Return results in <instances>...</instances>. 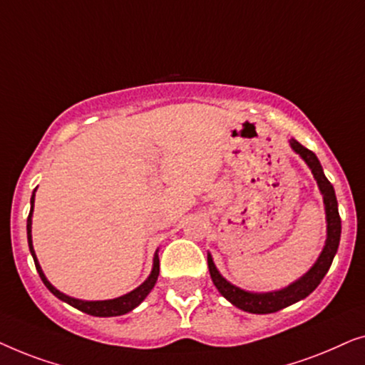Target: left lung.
Listing matches in <instances>:
<instances>
[{"label":"left lung","mask_w":365,"mask_h":365,"mask_svg":"<svg viewBox=\"0 0 365 365\" xmlns=\"http://www.w3.org/2000/svg\"><path fill=\"white\" fill-rule=\"evenodd\" d=\"M291 146L297 154H301V158L307 163V166L311 168L314 178H316V181L319 184V189H321L324 196L326 216H327V241H326V246L322 249V254L317 259V262L314 264L312 269L306 274V276H302L297 282L291 284V286L282 289V291L267 292V294L246 292L242 291V289L232 286L231 282H227L226 279L217 272L211 256H207V266H209V272H211L214 286L217 287V291L221 292L229 302L246 312H252V314L277 312L281 311V309L291 306V304L301 301L304 297H307L309 294H311L314 289L321 284L324 276L327 274L329 267H331V264L334 261V256H336L337 252L339 241H341V216H339L337 199H336V192H334L332 184L329 182V179L322 171L321 163H319L317 156L311 151V149L304 148L301 143L296 141V139H291Z\"/></svg>","instance_id":"left-lung-1"}]
</instances>
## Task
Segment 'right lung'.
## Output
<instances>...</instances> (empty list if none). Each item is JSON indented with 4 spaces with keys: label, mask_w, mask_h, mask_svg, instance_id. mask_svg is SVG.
I'll use <instances>...</instances> for the list:
<instances>
[{
    "label": "right lung",
    "mask_w": 365,
    "mask_h": 365,
    "mask_svg": "<svg viewBox=\"0 0 365 365\" xmlns=\"http://www.w3.org/2000/svg\"><path fill=\"white\" fill-rule=\"evenodd\" d=\"M33 204H34V194L31 196V211H29L28 224H26L29 251H31V256L34 259V266H36V271L39 274V277H41V281L44 282V286H46L49 291H51L58 299H61V301L68 302L69 306L79 309V311L89 314V316L113 317V316H121V314H126L129 311H133V309L136 307V306H139V304L144 301V297H146L148 294L151 292V289L154 287V284H156L158 276H159V257H158V254H156V256H154V266H153L151 276H149L146 281H144L138 289H134L133 292L126 294V296H121V297H118V299H111V301H79V299H73V297L64 296L63 292H59L58 289H54L51 284L48 282V279L44 277L41 267H39V264H38V259H36V256H34V249H33V242H31Z\"/></svg>",
    "instance_id": "1"
}]
</instances>
